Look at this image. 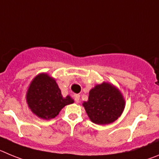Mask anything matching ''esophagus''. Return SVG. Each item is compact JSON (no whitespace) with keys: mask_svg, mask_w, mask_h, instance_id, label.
<instances>
[{"mask_svg":"<svg viewBox=\"0 0 159 159\" xmlns=\"http://www.w3.org/2000/svg\"><path fill=\"white\" fill-rule=\"evenodd\" d=\"M74 97V100H75V101H76L77 103L79 102V100H80V95H79V94H75Z\"/></svg>","mask_w":159,"mask_h":159,"instance_id":"1","label":"esophagus"}]
</instances>
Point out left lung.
Segmentation results:
<instances>
[{"label": "left lung", "mask_w": 159, "mask_h": 159, "mask_svg": "<svg viewBox=\"0 0 159 159\" xmlns=\"http://www.w3.org/2000/svg\"><path fill=\"white\" fill-rule=\"evenodd\" d=\"M82 105L90 120L104 125L120 116L125 108V100L116 86L104 81L90 89L88 101H83Z\"/></svg>", "instance_id": "obj_1"}]
</instances>
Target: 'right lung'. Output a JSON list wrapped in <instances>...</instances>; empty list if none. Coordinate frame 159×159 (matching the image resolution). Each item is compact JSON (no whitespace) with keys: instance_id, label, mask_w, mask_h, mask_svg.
<instances>
[{"instance_id":"right-lung-1","label":"right lung","mask_w":159,"mask_h":159,"mask_svg":"<svg viewBox=\"0 0 159 159\" xmlns=\"http://www.w3.org/2000/svg\"><path fill=\"white\" fill-rule=\"evenodd\" d=\"M26 101L32 113L43 120L55 118L62 108L74 102L70 95L62 97L55 79L47 73L39 74L32 79Z\"/></svg>"}]
</instances>
